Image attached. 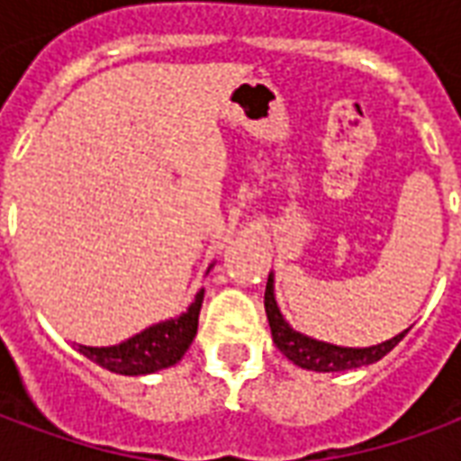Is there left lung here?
<instances>
[{
  "mask_svg": "<svg viewBox=\"0 0 461 461\" xmlns=\"http://www.w3.org/2000/svg\"><path fill=\"white\" fill-rule=\"evenodd\" d=\"M264 309H267V319H269L271 339H274L281 353L299 367L319 370V373H339V370H350V367L370 366V363L380 360L385 353H390L400 340L405 339L407 333V330H402L395 339L373 348H340L309 339V336L291 329L289 323L284 321L279 306H276V299H274V279L271 276L267 281Z\"/></svg>",
  "mask_w": 461,
  "mask_h": 461,
  "instance_id": "1",
  "label": "left lung"
}]
</instances>
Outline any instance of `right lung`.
<instances>
[{
  "instance_id": "1",
  "label": "right lung",
  "mask_w": 461,
  "mask_h": 461,
  "mask_svg": "<svg viewBox=\"0 0 461 461\" xmlns=\"http://www.w3.org/2000/svg\"><path fill=\"white\" fill-rule=\"evenodd\" d=\"M202 299H204V289H200V294L190 303V309L185 311L180 319L162 321L158 326H150L138 336L128 339L121 346H78V353H84L88 360H94L111 373H121V375H148L162 367L175 366L187 353V348L197 336Z\"/></svg>"
}]
</instances>
